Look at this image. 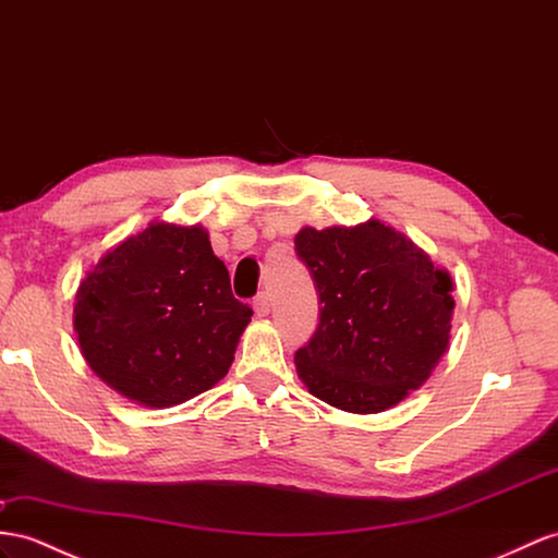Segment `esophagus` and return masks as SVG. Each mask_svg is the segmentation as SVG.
Wrapping results in <instances>:
<instances>
[{
    "instance_id": "esophagus-1",
    "label": "esophagus",
    "mask_w": 558,
    "mask_h": 558,
    "mask_svg": "<svg viewBox=\"0 0 558 558\" xmlns=\"http://www.w3.org/2000/svg\"><path fill=\"white\" fill-rule=\"evenodd\" d=\"M252 306H254V313H256V316H259V318L268 316V313H270V294H268V292H262L259 296L254 299Z\"/></svg>"
}]
</instances>
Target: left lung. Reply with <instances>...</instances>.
<instances>
[{
  "instance_id": "left-lung-1",
  "label": "left lung",
  "mask_w": 558,
  "mask_h": 558,
  "mask_svg": "<svg viewBox=\"0 0 558 558\" xmlns=\"http://www.w3.org/2000/svg\"><path fill=\"white\" fill-rule=\"evenodd\" d=\"M299 259L320 299L316 335L294 353L296 375L327 405L375 415L432 377L448 351L452 278L396 228H302Z\"/></svg>"
}]
</instances>
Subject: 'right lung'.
I'll use <instances>...</instances> for the list:
<instances>
[{
    "instance_id": "1",
    "label": "right lung",
    "mask_w": 558,
    "mask_h": 558,
    "mask_svg": "<svg viewBox=\"0 0 558 558\" xmlns=\"http://www.w3.org/2000/svg\"><path fill=\"white\" fill-rule=\"evenodd\" d=\"M252 308L199 223L153 221L82 278L73 325L84 361L143 408H174L226 377Z\"/></svg>"
}]
</instances>
